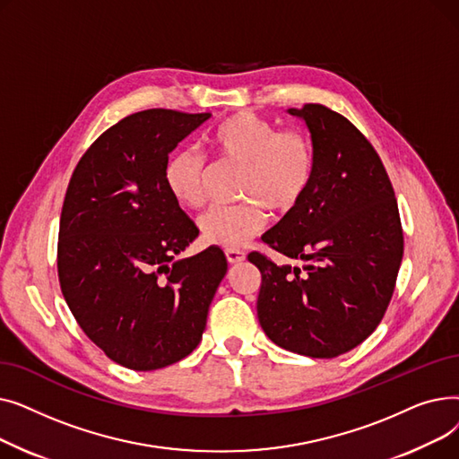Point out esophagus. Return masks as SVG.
<instances>
[{
  "label": "esophagus",
  "instance_id": "34e87169",
  "mask_svg": "<svg viewBox=\"0 0 459 459\" xmlns=\"http://www.w3.org/2000/svg\"><path fill=\"white\" fill-rule=\"evenodd\" d=\"M225 255H227L229 264H239V262L246 260V253L239 251V249H225Z\"/></svg>",
  "mask_w": 459,
  "mask_h": 459
}]
</instances>
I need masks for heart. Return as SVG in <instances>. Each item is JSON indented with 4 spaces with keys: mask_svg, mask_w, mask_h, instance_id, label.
<instances>
[{
    "mask_svg": "<svg viewBox=\"0 0 459 459\" xmlns=\"http://www.w3.org/2000/svg\"><path fill=\"white\" fill-rule=\"evenodd\" d=\"M221 160L244 165L239 193L246 204H215L199 217L203 238L212 246H246L266 225L264 204L275 212L292 210L315 177V149L299 130H279L272 120L239 111L215 128L210 137ZM163 178L171 195L184 206L206 201L208 163L197 149H178L169 156Z\"/></svg>",
    "mask_w": 459,
    "mask_h": 459,
    "instance_id": "b5f03b06",
    "label": "heart"
}]
</instances>
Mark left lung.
Masks as SVG:
<instances>
[{
  "mask_svg": "<svg viewBox=\"0 0 459 459\" xmlns=\"http://www.w3.org/2000/svg\"><path fill=\"white\" fill-rule=\"evenodd\" d=\"M288 113L310 132L315 177L262 239L308 264L301 272L251 253L249 262L262 273L256 315L277 346L333 359L379 325L394 292L403 232L393 184L370 141L322 104Z\"/></svg>",
  "mask_w": 459,
  "mask_h": 459,
  "instance_id": "1",
  "label": "left lung"
}]
</instances>
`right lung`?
<instances>
[{"mask_svg":"<svg viewBox=\"0 0 459 459\" xmlns=\"http://www.w3.org/2000/svg\"><path fill=\"white\" fill-rule=\"evenodd\" d=\"M210 117L128 115L91 144L66 187L61 292L89 339L130 370H158L195 350L227 273L220 247L177 258L199 229L163 178L169 154Z\"/></svg>","mask_w":459,"mask_h":459,"instance_id":"1","label":"right lung"}]
</instances>
